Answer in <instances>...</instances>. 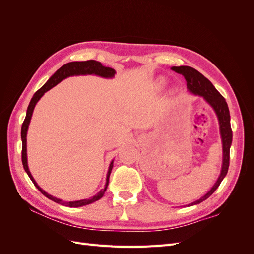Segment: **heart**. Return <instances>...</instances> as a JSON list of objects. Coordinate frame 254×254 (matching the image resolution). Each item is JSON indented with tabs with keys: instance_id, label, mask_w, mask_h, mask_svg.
Segmentation results:
<instances>
[{
	"instance_id": "b5f03b06",
	"label": "heart",
	"mask_w": 254,
	"mask_h": 254,
	"mask_svg": "<svg viewBox=\"0 0 254 254\" xmlns=\"http://www.w3.org/2000/svg\"><path fill=\"white\" fill-rule=\"evenodd\" d=\"M161 84H163V82H162V81H161Z\"/></svg>"
}]
</instances>
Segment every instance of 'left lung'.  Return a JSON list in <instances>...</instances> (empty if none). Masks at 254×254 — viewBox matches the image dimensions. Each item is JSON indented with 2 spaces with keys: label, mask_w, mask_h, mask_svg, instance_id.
Returning a JSON list of instances; mask_svg holds the SVG:
<instances>
[{
  "label": "left lung",
  "mask_w": 254,
  "mask_h": 254,
  "mask_svg": "<svg viewBox=\"0 0 254 254\" xmlns=\"http://www.w3.org/2000/svg\"><path fill=\"white\" fill-rule=\"evenodd\" d=\"M172 70L184 76V78L187 80V86L190 93L201 96L204 101L212 107V109L214 110L218 119L219 131L222 144V164L217 181L214 183V186L204 196H202L200 199H198V200L188 204V206H190L200 203L203 200H205V199L209 198L214 191L216 190L221 181L224 180L226 177L229 168L230 147H231L232 144V130L231 124H230V112L226 99L216 89H215V87L209 79L205 78L201 73H199L197 70L190 66H173Z\"/></svg>",
  "instance_id": "obj_1"
}]
</instances>
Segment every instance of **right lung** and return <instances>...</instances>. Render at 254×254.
I'll return each instance as SVG.
<instances>
[{
  "instance_id": "right-lung-1",
  "label": "right lung",
  "mask_w": 254,
  "mask_h": 254,
  "mask_svg": "<svg viewBox=\"0 0 254 254\" xmlns=\"http://www.w3.org/2000/svg\"><path fill=\"white\" fill-rule=\"evenodd\" d=\"M117 73L115 72L114 68L112 67H108V66H105L103 65L101 63H98V61L95 60H87V61H74V63H68L64 65L61 66L60 68L54 73L51 77L49 78V80L45 82L43 86L38 90L36 93L34 94V96L30 99V103L27 107V111H26V117L24 122H23L22 124V128H21V139H22V163H23V167H24L25 172L27 173L28 177L30 178V180L33 181V183L35 184V187L39 190L41 193L45 196L48 197L51 200L55 201L61 205H65V206H70V207H79V206H83V205H87L90 203H93L97 200L101 199L105 191L108 188V184H109V177L112 171V167H113V160L111 161V163L109 165L108 168V173H107V178H106V184H105V188L102 189L101 190L98 191V193L94 196H92L88 199H81V200H76V201H64V200H61L59 198L54 197L50 194H48L47 191L44 190H42L39 186H38V183L36 182V180L34 179V177L32 176L29 172V168H28V164H27V148H26V135H27V130H28V126H29V123L30 120H32V115L35 109V106L36 104L39 102V99L44 95V93L47 91L51 90L53 87H55L56 84H58L60 81H63L64 79L67 78V77H71V76H79V75H96V76H101V77L104 78H113L114 77V74Z\"/></svg>"
}]
</instances>
